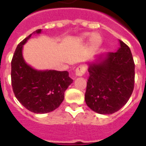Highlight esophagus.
<instances>
[{
	"label": "esophagus",
	"mask_w": 146,
	"mask_h": 146,
	"mask_svg": "<svg viewBox=\"0 0 146 146\" xmlns=\"http://www.w3.org/2000/svg\"><path fill=\"white\" fill-rule=\"evenodd\" d=\"M86 69L83 65H80L76 69V75L77 76H82L86 73Z\"/></svg>",
	"instance_id": "obj_1"
}]
</instances>
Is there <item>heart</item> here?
Segmentation results:
<instances>
[{"label":"heart","mask_w":146,"mask_h":146,"mask_svg":"<svg viewBox=\"0 0 146 146\" xmlns=\"http://www.w3.org/2000/svg\"><path fill=\"white\" fill-rule=\"evenodd\" d=\"M87 35H82V37L80 38V40H84L86 38ZM90 42H91V45L92 48H96L97 47H98L102 43V38L97 33H94L93 35H92L91 37V40H90Z\"/></svg>","instance_id":"heart-1"}]
</instances>
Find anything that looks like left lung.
<instances>
[{"label":"left lung","mask_w":146,"mask_h":146,"mask_svg":"<svg viewBox=\"0 0 146 146\" xmlns=\"http://www.w3.org/2000/svg\"><path fill=\"white\" fill-rule=\"evenodd\" d=\"M109 52L98 64H89L85 93L86 103L92 111L111 114L119 111L131 96L135 82V64L128 45Z\"/></svg>","instance_id":"obj_1"}]
</instances>
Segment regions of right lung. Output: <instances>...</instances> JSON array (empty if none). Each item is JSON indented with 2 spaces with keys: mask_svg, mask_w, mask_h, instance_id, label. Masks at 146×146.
Wrapping results in <instances>:
<instances>
[{
  "mask_svg": "<svg viewBox=\"0 0 146 146\" xmlns=\"http://www.w3.org/2000/svg\"><path fill=\"white\" fill-rule=\"evenodd\" d=\"M41 33V29L36 30ZM29 35L17 46L11 60V84L17 100L29 111L45 113L54 111L64 99V92L73 80L67 71H38L26 64L23 45Z\"/></svg>",
  "mask_w": 146,
  "mask_h": 146,
  "instance_id": "obj_1",
  "label": "right lung"
}]
</instances>
